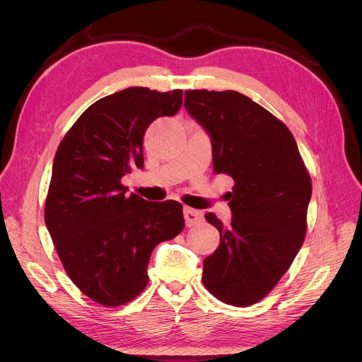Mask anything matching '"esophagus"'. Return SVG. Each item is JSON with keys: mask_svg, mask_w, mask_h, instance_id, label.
Returning a JSON list of instances; mask_svg holds the SVG:
<instances>
[{"mask_svg": "<svg viewBox=\"0 0 362 362\" xmlns=\"http://www.w3.org/2000/svg\"><path fill=\"white\" fill-rule=\"evenodd\" d=\"M202 217L204 216L199 210H194V208H190V206L184 208V218H185V223H187V226H192V225H196L198 222H201Z\"/></svg>", "mask_w": 362, "mask_h": 362, "instance_id": "esophagus-1", "label": "esophagus"}]
</instances>
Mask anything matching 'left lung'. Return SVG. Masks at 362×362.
<instances>
[{
  "label": "left lung",
  "mask_w": 362,
  "mask_h": 362,
  "mask_svg": "<svg viewBox=\"0 0 362 362\" xmlns=\"http://www.w3.org/2000/svg\"><path fill=\"white\" fill-rule=\"evenodd\" d=\"M184 105L208 131L214 173L234 180L233 221L208 223L221 243L204 259L202 282L214 298L249 306L275 288L303 245L311 177L287 125L234 90H187Z\"/></svg>",
  "instance_id": "8db88e82"
}]
</instances>
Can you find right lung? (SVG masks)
Returning <instances> with one entry per match:
<instances>
[{
	"label": "right lung",
	"instance_id": "obj_1",
	"mask_svg": "<svg viewBox=\"0 0 362 362\" xmlns=\"http://www.w3.org/2000/svg\"><path fill=\"white\" fill-rule=\"evenodd\" d=\"M181 104V89L128 87L104 96L76 119L54 157L45 223L71 281L103 306L136 299L152 250L184 229L180 202H148L122 184L144 168L148 127Z\"/></svg>",
	"mask_w": 362,
	"mask_h": 362
}]
</instances>
